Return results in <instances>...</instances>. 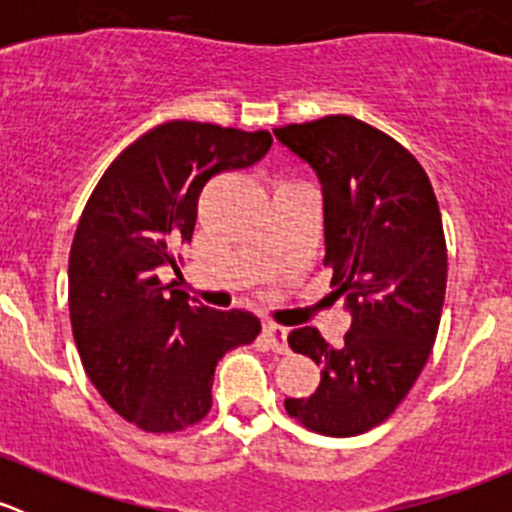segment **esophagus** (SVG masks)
<instances>
[{
	"mask_svg": "<svg viewBox=\"0 0 512 512\" xmlns=\"http://www.w3.org/2000/svg\"><path fill=\"white\" fill-rule=\"evenodd\" d=\"M262 334H265L267 344L272 347V352L277 354H287L289 347H287V329L280 327V324H265L262 327Z\"/></svg>",
	"mask_w": 512,
	"mask_h": 512,
	"instance_id": "34e87169",
	"label": "esophagus"
}]
</instances>
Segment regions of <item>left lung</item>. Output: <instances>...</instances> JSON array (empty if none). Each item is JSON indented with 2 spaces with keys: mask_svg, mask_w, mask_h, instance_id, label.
Returning <instances> with one entry per match:
<instances>
[{
  "mask_svg": "<svg viewBox=\"0 0 512 512\" xmlns=\"http://www.w3.org/2000/svg\"><path fill=\"white\" fill-rule=\"evenodd\" d=\"M275 136L322 183L324 267L352 312L337 349L314 327L289 332L322 381L285 409L322 436H359L394 414L436 342L448 275L441 210L421 163L359 118L289 123Z\"/></svg>",
  "mask_w": 512,
  "mask_h": 512,
  "instance_id": "left-lung-1",
  "label": "left lung"
}]
</instances>
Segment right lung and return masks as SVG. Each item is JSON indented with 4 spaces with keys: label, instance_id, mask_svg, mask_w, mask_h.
Listing matches in <instances>:
<instances>
[{
    "label": "right lung",
    "instance_id": "1",
    "mask_svg": "<svg viewBox=\"0 0 512 512\" xmlns=\"http://www.w3.org/2000/svg\"><path fill=\"white\" fill-rule=\"evenodd\" d=\"M267 131L168 121L143 133L101 175L69 255V314L81 364L118 416L175 433L213 406L215 366L255 342L260 319L190 304L160 280L193 237L198 198L213 175L257 163Z\"/></svg>",
    "mask_w": 512,
    "mask_h": 512
}]
</instances>
